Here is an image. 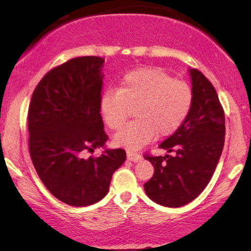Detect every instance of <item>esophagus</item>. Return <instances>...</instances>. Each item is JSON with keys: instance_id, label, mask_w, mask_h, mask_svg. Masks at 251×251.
<instances>
[{"instance_id": "1", "label": "esophagus", "mask_w": 251, "mask_h": 251, "mask_svg": "<svg viewBox=\"0 0 251 251\" xmlns=\"http://www.w3.org/2000/svg\"><path fill=\"white\" fill-rule=\"evenodd\" d=\"M126 157H128V160L132 161V162H137V161L142 160V155H140V154L135 153V152H130V151L126 152Z\"/></svg>"}]
</instances>
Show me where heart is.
Masks as SVG:
<instances>
[{
    "instance_id": "heart-1",
    "label": "heart",
    "mask_w": 251,
    "mask_h": 251,
    "mask_svg": "<svg viewBox=\"0 0 251 251\" xmlns=\"http://www.w3.org/2000/svg\"><path fill=\"white\" fill-rule=\"evenodd\" d=\"M193 106V90L184 81L176 80L166 71L142 67L126 73L118 90L105 91L99 109L106 125L113 130L121 128L135 108L137 120L114 136L118 146L136 151L154 136H169L180 128Z\"/></svg>"
}]
</instances>
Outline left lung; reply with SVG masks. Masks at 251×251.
Listing matches in <instances>:
<instances>
[{"label": "left lung", "mask_w": 251, "mask_h": 251, "mask_svg": "<svg viewBox=\"0 0 251 251\" xmlns=\"http://www.w3.org/2000/svg\"><path fill=\"white\" fill-rule=\"evenodd\" d=\"M193 106L177 131L160 149L173 155L149 156L154 175L144 184L147 197L157 204L178 208L193 201L210 181L221 159L225 139V116L211 82L190 68Z\"/></svg>", "instance_id": "8db88e82"}]
</instances>
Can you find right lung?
<instances>
[{
	"label": "right lung",
	"mask_w": 251,
	"mask_h": 251,
	"mask_svg": "<svg viewBox=\"0 0 251 251\" xmlns=\"http://www.w3.org/2000/svg\"><path fill=\"white\" fill-rule=\"evenodd\" d=\"M100 57H77L44 75L28 109L29 153L40 179L58 200L74 207L100 201L126 151L105 147L108 137L99 109ZM98 158L85 157L96 148Z\"/></svg>",
	"instance_id": "right-lung-1"
}]
</instances>
